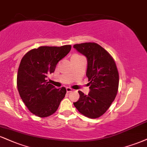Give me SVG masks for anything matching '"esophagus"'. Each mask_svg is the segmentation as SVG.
I'll list each match as a JSON object with an SVG mask.
<instances>
[{
	"label": "esophagus",
	"mask_w": 147,
	"mask_h": 147,
	"mask_svg": "<svg viewBox=\"0 0 147 147\" xmlns=\"http://www.w3.org/2000/svg\"><path fill=\"white\" fill-rule=\"evenodd\" d=\"M73 91V89H72V88H69V87H66V92H70Z\"/></svg>",
	"instance_id": "34e87169"
}]
</instances>
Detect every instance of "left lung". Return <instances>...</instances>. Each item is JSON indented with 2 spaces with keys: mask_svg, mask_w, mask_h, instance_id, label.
<instances>
[{
  "mask_svg": "<svg viewBox=\"0 0 147 147\" xmlns=\"http://www.w3.org/2000/svg\"><path fill=\"white\" fill-rule=\"evenodd\" d=\"M73 47L87 58L86 76L90 86L88 95L79 91V99L73 104L84 116L98 118L105 114L117 94L119 75L116 63L98 44L87 42Z\"/></svg>",
  "mask_w": 147,
  "mask_h": 147,
  "instance_id": "left-lung-1",
  "label": "left lung"
}]
</instances>
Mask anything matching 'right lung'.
<instances>
[{
	"instance_id": "right-lung-1",
	"label": "right lung",
	"mask_w": 147,
	"mask_h": 147,
	"mask_svg": "<svg viewBox=\"0 0 147 147\" xmlns=\"http://www.w3.org/2000/svg\"><path fill=\"white\" fill-rule=\"evenodd\" d=\"M70 45L40 47L26 53L21 60L17 86L22 101L35 116L44 118L56 112L66 90L47 82L48 74L54 72L57 63L66 56Z\"/></svg>"
}]
</instances>
